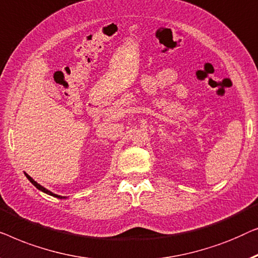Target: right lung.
Listing matches in <instances>:
<instances>
[{"mask_svg":"<svg viewBox=\"0 0 258 258\" xmlns=\"http://www.w3.org/2000/svg\"><path fill=\"white\" fill-rule=\"evenodd\" d=\"M25 176H27V177H28V180H29V181H30V182H31L32 184H34V186H35L36 188H37V189H39V190H42V191H44V193H46V194H49V195H51V197H55V198H58V199H63V198H61V197H59V195H56V194H53V193H51V191H50V190H48V189H45V188H44V187H42V186H41V184H39V183H37V182H36V181H35L34 179H32V177H31V176H29L27 173H25Z\"/></svg>","mask_w":258,"mask_h":258,"instance_id":"add662e5","label":"right lung"}]
</instances>
